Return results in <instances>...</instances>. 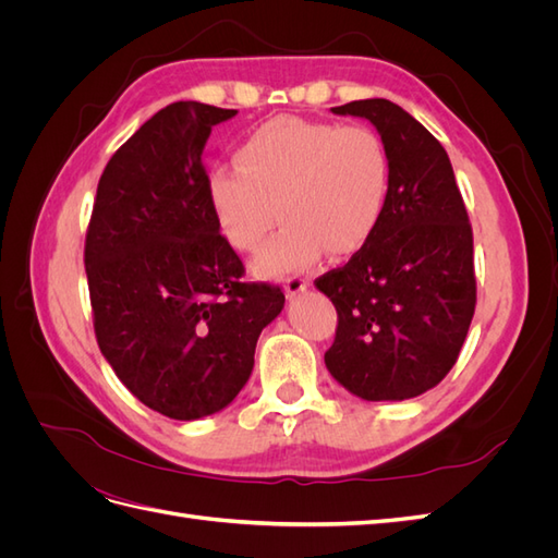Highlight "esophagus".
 I'll use <instances>...</instances> for the list:
<instances>
[{
  "label": "esophagus",
  "instance_id": "1",
  "mask_svg": "<svg viewBox=\"0 0 558 558\" xmlns=\"http://www.w3.org/2000/svg\"><path fill=\"white\" fill-rule=\"evenodd\" d=\"M310 289V281L302 279V277H289L283 281V291H286V298L289 300H295L298 295H302Z\"/></svg>",
  "mask_w": 558,
  "mask_h": 558
}]
</instances>
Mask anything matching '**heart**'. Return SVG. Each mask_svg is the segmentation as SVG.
Wrapping results in <instances>:
<instances>
[{"label": "heart", "mask_w": 558, "mask_h": 558, "mask_svg": "<svg viewBox=\"0 0 558 558\" xmlns=\"http://www.w3.org/2000/svg\"><path fill=\"white\" fill-rule=\"evenodd\" d=\"M240 167H211L207 197L216 223L238 251L258 248V277L302 272L330 256H351L377 232L388 193L391 156L373 128L279 116L238 148Z\"/></svg>", "instance_id": "b5f03b06"}]
</instances>
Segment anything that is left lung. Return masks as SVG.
<instances>
[{"instance_id": "obj_1", "label": "left lung", "mask_w": 558, "mask_h": 558, "mask_svg": "<svg viewBox=\"0 0 558 558\" xmlns=\"http://www.w3.org/2000/svg\"><path fill=\"white\" fill-rule=\"evenodd\" d=\"M365 118L391 156V193L377 232L316 281L337 310L328 373L349 393L398 402L453 367L475 314L472 230L442 144L388 99L330 109Z\"/></svg>"}]
</instances>
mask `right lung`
Masks as SVG:
<instances>
[{
  "label": "right lung",
  "mask_w": 558,
  "mask_h": 558,
  "mask_svg": "<svg viewBox=\"0 0 558 558\" xmlns=\"http://www.w3.org/2000/svg\"><path fill=\"white\" fill-rule=\"evenodd\" d=\"M232 116L202 102L150 116L107 162L86 234L97 344L132 396L177 421L238 398L286 300L242 281L209 205L202 150Z\"/></svg>",
  "instance_id": "right-lung-1"
}]
</instances>
